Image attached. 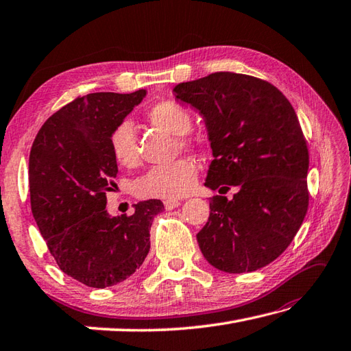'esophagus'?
I'll use <instances>...</instances> for the list:
<instances>
[{"mask_svg":"<svg viewBox=\"0 0 351 351\" xmlns=\"http://www.w3.org/2000/svg\"><path fill=\"white\" fill-rule=\"evenodd\" d=\"M163 204H165L167 210H173V209H176V207L180 206V202H178V199H176V198H167L165 202H163Z\"/></svg>","mask_w":351,"mask_h":351,"instance_id":"1","label":"esophagus"}]
</instances>
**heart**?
Returning a JSON list of instances; mask_svg holds the SVG:
<instances>
[{
  "mask_svg": "<svg viewBox=\"0 0 351 351\" xmlns=\"http://www.w3.org/2000/svg\"><path fill=\"white\" fill-rule=\"evenodd\" d=\"M153 125L174 136H182L180 145L188 147L191 142L184 134L191 130V113L180 104L165 101L156 104L147 113ZM110 148L121 167L132 168L139 160L136 128L132 121L119 123L110 134ZM197 182V165L192 159L183 157L167 165L153 167L134 182V192L145 198H178L194 189Z\"/></svg>",
  "mask_w": 351,
  "mask_h": 351,
  "instance_id": "b5f03b06",
  "label": "heart"
}]
</instances>
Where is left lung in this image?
Wrapping results in <instances>:
<instances>
[{"instance_id":"1","label":"left lung","mask_w":351,"mask_h":351,"mask_svg":"<svg viewBox=\"0 0 351 351\" xmlns=\"http://www.w3.org/2000/svg\"><path fill=\"white\" fill-rule=\"evenodd\" d=\"M202 115L213 160L204 186L210 198L197 241L204 259L230 274L267 267L294 239L309 204V153L294 107L261 78L215 73L173 89Z\"/></svg>"}]
</instances>
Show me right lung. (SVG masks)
<instances>
[{
  "label": "right lung",
  "mask_w": 351,
  "mask_h": 351,
  "mask_svg": "<svg viewBox=\"0 0 351 351\" xmlns=\"http://www.w3.org/2000/svg\"><path fill=\"white\" fill-rule=\"evenodd\" d=\"M145 95L139 89L77 98L47 119L30 152L36 224L63 273L90 288L118 285L139 269L153 218L163 209L160 199L139 202L130 217L106 209L118 174L110 134Z\"/></svg>",
  "instance_id": "right-lung-1"
}]
</instances>
